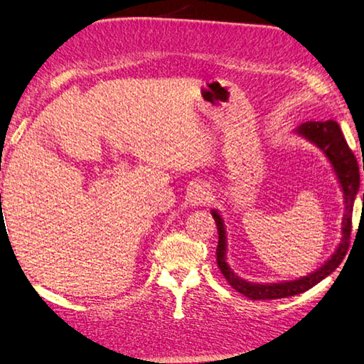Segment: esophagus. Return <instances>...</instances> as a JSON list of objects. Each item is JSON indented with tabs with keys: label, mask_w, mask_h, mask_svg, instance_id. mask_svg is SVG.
Masks as SVG:
<instances>
[{
	"label": "esophagus",
	"mask_w": 364,
	"mask_h": 364,
	"mask_svg": "<svg viewBox=\"0 0 364 364\" xmlns=\"http://www.w3.org/2000/svg\"><path fill=\"white\" fill-rule=\"evenodd\" d=\"M189 203L191 205H205L210 199V189L203 184H196V186L189 191Z\"/></svg>",
	"instance_id": "1"
}]
</instances>
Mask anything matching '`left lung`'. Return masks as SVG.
I'll use <instances>...</instances> for the list:
<instances>
[{
	"mask_svg": "<svg viewBox=\"0 0 364 364\" xmlns=\"http://www.w3.org/2000/svg\"><path fill=\"white\" fill-rule=\"evenodd\" d=\"M297 134L309 138V140L314 141L320 149L325 151L326 157L333 164L336 175L339 178L341 186L343 191V199H346V215H343V220H342V243L325 266L320 267L316 272L304 277L301 280L274 283V285H256V283H250L240 279V277L235 275L232 272V269L228 266L226 235H224L226 232H224L221 216L213 210L211 211V215H213V220L218 228V237H220V239H218V247H216L218 267H220L224 279L228 280L229 285L232 287L235 291L242 293L243 296H247L253 301L282 299V297H289V296H296L307 291V289L315 287L316 283H320L325 277H328L339 267V264L342 262L343 256L347 255V250H348L350 234H352L353 202L360 188V168H358V162H356V157L352 153V149L348 148L346 138L342 135L339 124L336 121H325V122L309 121L297 129ZM363 200H364V194H363Z\"/></svg>",
	"mask_w": 364,
	"mask_h": 364,
	"instance_id": "obj_1",
	"label": "left lung"
}]
</instances>
